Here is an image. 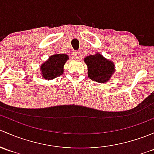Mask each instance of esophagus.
Listing matches in <instances>:
<instances>
[{
	"label": "esophagus",
	"mask_w": 154,
	"mask_h": 154,
	"mask_svg": "<svg viewBox=\"0 0 154 154\" xmlns=\"http://www.w3.org/2000/svg\"><path fill=\"white\" fill-rule=\"evenodd\" d=\"M82 54L81 53L79 52V51H77V52H74V58L76 60H80L81 59Z\"/></svg>",
	"instance_id": "34e87169"
}]
</instances>
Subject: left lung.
Masks as SVG:
<instances>
[{"instance_id":"8db88e82","label":"left lung","mask_w":154,"mask_h":154,"mask_svg":"<svg viewBox=\"0 0 154 154\" xmlns=\"http://www.w3.org/2000/svg\"><path fill=\"white\" fill-rule=\"evenodd\" d=\"M84 63L87 66L88 77L93 81L100 83L108 82L116 70L114 63L99 53L85 57Z\"/></svg>"}]
</instances>
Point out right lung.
<instances>
[{
    "instance_id": "1",
    "label": "right lung",
    "mask_w": 154,
    "mask_h": 154,
    "mask_svg": "<svg viewBox=\"0 0 154 154\" xmlns=\"http://www.w3.org/2000/svg\"><path fill=\"white\" fill-rule=\"evenodd\" d=\"M68 56L66 54H54L51 56L45 63L40 66L42 77L47 80H51L63 74V68Z\"/></svg>"
}]
</instances>
